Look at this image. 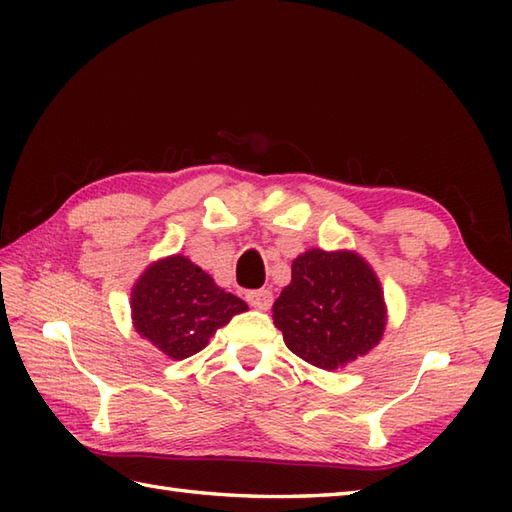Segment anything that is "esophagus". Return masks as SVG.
Returning <instances> with one entry per match:
<instances>
[{
    "mask_svg": "<svg viewBox=\"0 0 512 512\" xmlns=\"http://www.w3.org/2000/svg\"><path fill=\"white\" fill-rule=\"evenodd\" d=\"M246 301L257 310H268L273 306V292L270 290H250L246 295Z\"/></svg>",
    "mask_w": 512,
    "mask_h": 512,
    "instance_id": "esophagus-1",
    "label": "esophagus"
}]
</instances>
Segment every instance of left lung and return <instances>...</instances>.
Here are the masks:
<instances>
[{
    "label": "left lung",
    "instance_id": "obj_1",
    "mask_svg": "<svg viewBox=\"0 0 512 512\" xmlns=\"http://www.w3.org/2000/svg\"><path fill=\"white\" fill-rule=\"evenodd\" d=\"M273 319L290 352L321 369H336L380 341L383 292L363 257L312 248L292 262V281L275 301Z\"/></svg>",
    "mask_w": 512,
    "mask_h": 512
}]
</instances>
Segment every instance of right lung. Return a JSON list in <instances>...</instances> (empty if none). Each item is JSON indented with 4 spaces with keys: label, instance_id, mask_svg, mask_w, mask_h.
I'll return each mask as SVG.
<instances>
[{
    "label": "right lung",
    "instance_id": "obj_1",
    "mask_svg": "<svg viewBox=\"0 0 512 512\" xmlns=\"http://www.w3.org/2000/svg\"><path fill=\"white\" fill-rule=\"evenodd\" d=\"M246 310L242 299L217 288L182 255L149 266L132 292L138 334L176 361L198 354L233 314Z\"/></svg>",
    "mask_w": 512,
    "mask_h": 512
}]
</instances>
